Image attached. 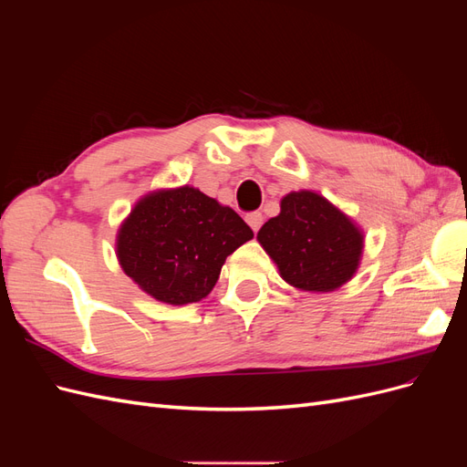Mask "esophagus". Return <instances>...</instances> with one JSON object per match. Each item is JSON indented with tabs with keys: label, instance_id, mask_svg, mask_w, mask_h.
Returning <instances> with one entry per match:
<instances>
[{
	"label": "esophagus",
	"instance_id": "obj_1",
	"mask_svg": "<svg viewBox=\"0 0 467 467\" xmlns=\"http://www.w3.org/2000/svg\"><path fill=\"white\" fill-rule=\"evenodd\" d=\"M245 220L251 225L253 232H259V228L263 225V214H261V212H251V214H247Z\"/></svg>",
	"mask_w": 467,
	"mask_h": 467
}]
</instances>
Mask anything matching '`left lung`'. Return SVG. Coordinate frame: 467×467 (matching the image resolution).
<instances>
[{"label": "left lung", "mask_w": 467, "mask_h": 467, "mask_svg": "<svg viewBox=\"0 0 467 467\" xmlns=\"http://www.w3.org/2000/svg\"><path fill=\"white\" fill-rule=\"evenodd\" d=\"M257 242L275 261L282 280L304 292H333L355 276L364 232L323 194L292 191L280 214L263 223Z\"/></svg>", "instance_id": "1"}]
</instances>
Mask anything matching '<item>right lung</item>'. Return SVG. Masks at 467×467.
Wrapping results in <instances>:
<instances>
[{"label": "right lung", "mask_w": 467, "mask_h": 467, "mask_svg": "<svg viewBox=\"0 0 467 467\" xmlns=\"http://www.w3.org/2000/svg\"><path fill=\"white\" fill-rule=\"evenodd\" d=\"M253 237L235 210L182 185L144 194L117 234L122 271L158 302H201L225 257Z\"/></svg>", "instance_id": "add662e5"}]
</instances>
